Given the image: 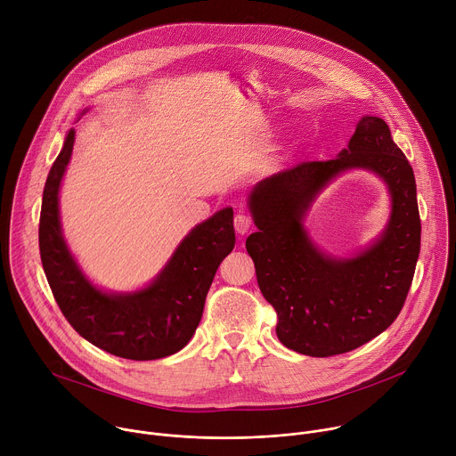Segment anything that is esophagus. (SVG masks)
<instances>
[{"label":"esophagus","instance_id":"esophagus-1","mask_svg":"<svg viewBox=\"0 0 456 456\" xmlns=\"http://www.w3.org/2000/svg\"><path fill=\"white\" fill-rule=\"evenodd\" d=\"M252 227V218L248 216V215H245V213H238L236 216H234V229H236V232L238 234H245V232H248V229Z\"/></svg>","mask_w":456,"mask_h":456}]
</instances>
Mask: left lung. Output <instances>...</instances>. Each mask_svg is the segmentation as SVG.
<instances>
[{
	"label": "left lung",
	"instance_id": "8db88e82",
	"mask_svg": "<svg viewBox=\"0 0 456 456\" xmlns=\"http://www.w3.org/2000/svg\"><path fill=\"white\" fill-rule=\"evenodd\" d=\"M375 170L393 192L388 229L352 260L321 255L300 220L314 192L345 168ZM257 232L247 241L259 290L278 314V339L310 357L352 352L377 338L401 314L420 252L417 185L406 155L387 124L362 117L348 150L329 160H301L250 194Z\"/></svg>",
	"mask_w": 456,
	"mask_h": 456
}]
</instances>
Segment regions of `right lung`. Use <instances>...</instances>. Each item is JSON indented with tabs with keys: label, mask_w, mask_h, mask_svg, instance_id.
Here are the masks:
<instances>
[{
	"label": "right lung",
	"mask_w": 456,
	"mask_h": 456,
	"mask_svg": "<svg viewBox=\"0 0 456 456\" xmlns=\"http://www.w3.org/2000/svg\"><path fill=\"white\" fill-rule=\"evenodd\" d=\"M74 142L70 129L43 191L39 254L52 294L74 330L111 355L153 361L176 354L197 330L216 269L234 248L232 209L194 227L148 289L104 294L81 274L61 234L57 192Z\"/></svg>",
	"instance_id": "1"
}]
</instances>
